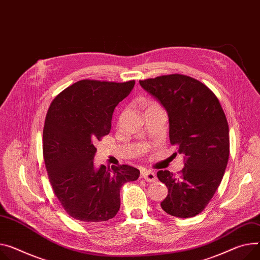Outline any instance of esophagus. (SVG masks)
<instances>
[{
    "instance_id": "esophagus-1",
    "label": "esophagus",
    "mask_w": 260,
    "mask_h": 260,
    "mask_svg": "<svg viewBox=\"0 0 260 260\" xmlns=\"http://www.w3.org/2000/svg\"><path fill=\"white\" fill-rule=\"evenodd\" d=\"M142 177L145 179L147 182H155L157 180V177L156 174L152 171L149 170H145L142 172Z\"/></svg>"
}]
</instances>
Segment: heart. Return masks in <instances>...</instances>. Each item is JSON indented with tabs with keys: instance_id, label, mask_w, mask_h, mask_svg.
Segmentation results:
<instances>
[{
	"instance_id": "heart-1",
	"label": "heart",
	"mask_w": 260,
	"mask_h": 260,
	"mask_svg": "<svg viewBox=\"0 0 260 260\" xmlns=\"http://www.w3.org/2000/svg\"><path fill=\"white\" fill-rule=\"evenodd\" d=\"M157 106L158 105L154 102H148V103H146V110L149 109V108H152V107H157Z\"/></svg>"
}]
</instances>
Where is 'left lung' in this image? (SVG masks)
<instances>
[{"label":"left lung","mask_w":260,"mask_h":260,"mask_svg":"<svg viewBox=\"0 0 260 260\" xmlns=\"http://www.w3.org/2000/svg\"><path fill=\"white\" fill-rule=\"evenodd\" d=\"M167 110L170 142L184 157L181 175L159 171L169 189L161 209L177 217L201 212L221 184L229 158V127L215 94L202 82L172 74L139 81Z\"/></svg>","instance_id":"8db88e82"}]
</instances>
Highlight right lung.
Here are the masks:
<instances>
[{"label": "right lung", "instance_id": "1", "mask_svg": "<svg viewBox=\"0 0 260 260\" xmlns=\"http://www.w3.org/2000/svg\"><path fill=\"white\" fill-rule=\"evenodd\" d=\"M124 83L81 80L59 93L48 110L43 152L52 188L70 216L82 223H101L115 216L123 184L139 171L123 165L94 168V143L109 134L117 104L131 92Z\"/></svg>", "mask_w": 260, "mask_h": 260}]
</instances>
